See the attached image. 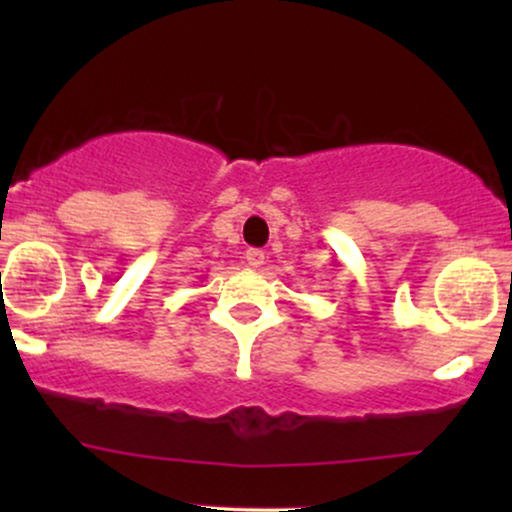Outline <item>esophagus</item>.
I'll return each instance as SVG.
<instances>
[{
    "label": "esophagus",
    "mask_w": 512,
    "mask_h": 512,
    "mask_svg": "<svg viewBox=\"0 0 512 512\" xmlns=\"http://www.w3.org/2000/svg\"><path fill=\"white\" fill-rule=\"evenodd\" d=\"M264 257H267V255H264V252H262V250H255V248H252V250H248V252H245V262H248L252 269L262 267V264H264Z\"/></svg>",
    "instance_id": "obj_1"
}]
</instances>
